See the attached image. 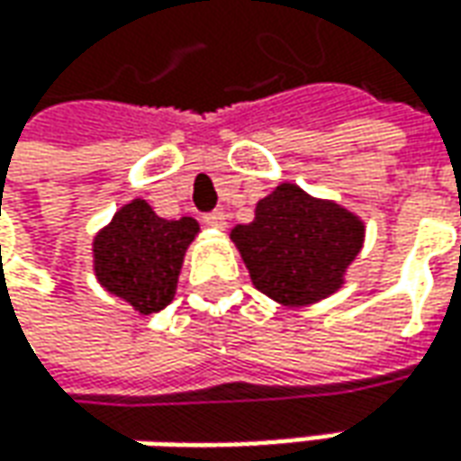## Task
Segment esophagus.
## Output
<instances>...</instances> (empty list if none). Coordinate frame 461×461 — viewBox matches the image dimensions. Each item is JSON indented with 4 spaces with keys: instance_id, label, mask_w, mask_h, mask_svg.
Instances as JSON below:
<instances>
[{
    "instance_id": "1",
    "label": "esophagus",
    "mask_w": 461,
    "mask_h": 461,
    "mask_svg": "<svg viewBox=\"0 0 461 461\" xmlns=\"http://www.w3.org/2000/svg\"><path fill=\"white\" fill-rule=\"evenodd\" d=\"M203 224L212 227V230H224L227 227V219H224V212H209L203 216Z\"/></svg>"
}]
</instances>
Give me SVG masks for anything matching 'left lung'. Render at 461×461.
Listing matches in <instances>:
<instances>
[{"instance_id":"left-lung-1","label":"left lung","mask_w":461,"mask_h":461,"mask_svg":"<svg viewBox=\"0 0 461 461\" xmlns=\"http://www.w3.org/2000/svg\"><path fill=\"white\" fill-rule=\"evenodd\" d=\"M365 224L339 203L313 199L294 183L258 201L255 219L231 230L255 288L283 306H309L344 283Z\"/></svg>"}]
</instances>
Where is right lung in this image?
Listing matches in <instances>:
<instances>
[{
    "label": "right lung",
    "mask_w": 461,
    "mask_h": 461,
    "mask_svg": "<svg viewBox=\"0 0 461 461\" xmlns=\"http://www.w3.org/2000/svg\"><path fill=\"white\" fill-rule=\"evenodd\" d=\"M196 234V219H163L148 201H130L94 237V273L142 316L155 313L173 301L183 255Z\"/></svg>",
    "instance_id": "obj_1"
}]
</instances>
